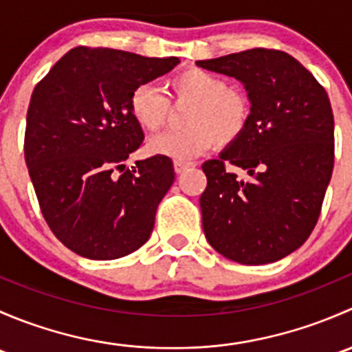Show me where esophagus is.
Returning a JSON list of instances; mask_svg holds the SVG:
<instances>
[{
  "label": "esophagus",
  "instance_id": "obj_1",
  "mask_svg": "<svg viewBox=\"0 0 352 352\" xmlns=\"http://www.w3.org/2000/svg\"><path fill=\"white\" fill-rule=\"evenodd\" d=\"M192 165H194L192 162H184V160H175V162H173V168H175L177 173L186 172V170L190 168Z\"/></svg>",
  "mask_w": 352,
  "mask_h": 352
}]
</instances>
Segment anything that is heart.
I'll return each instance as SVG.
<instances>
[{
    "mask_svg": "<svg viewBox=\"0 0 352 352\" xmlns=\"http://www.w3.org/2000/svg\"><path fill=\"white\" fill-rule=\"evenodd\" d=\"M168 98L177 105H189L184 129L166 131L148 141L151 155L190 160L218 144L235 143L250 120V100L242 88L230 87L221 76L201 67H187L165 83ZM170 101L153 85H141L131 94L129 110L144 131L162 129L170 119Z\"/></svg>",
    "mask_w": 352,
    "mask_h": 352,
    "instance_id": "obj_1",
    "label": "heart"
}]
</instances>
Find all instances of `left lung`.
Returning <instances> with one entry per match:
<instances>
[{"mask_svg":"<svg viewBox=\"0 0 352 352\" xmlns=\"http://www.w3.org/2000/svg\"><path fill=\"white\" fill-rule=\"evenodd\" d=\"M197 66L245 85L242 136L202 163V228L209 245L247 265L276 262L314 232L333 168V113L325 88L293 56L248 49ZM242 168L248 179L234 170Z\"/></svg>","mask_w":352,"mask_h":352,"instance_id":"1","label":"left lung"}]
</instances>
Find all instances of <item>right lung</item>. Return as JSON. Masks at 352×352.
Here are the masks:
<instances>
[{"instance_id": "1", "label": "right lung", "mask_w": 352, "mask_h": 352, "mask_svg": "<svg viewBox=\"0 0 352 352\" xmlns=\"http://www.w3.org/2000/svg\"><path fill=\"white\" fill-rule=\"evenodd\" d=\"M179 63L78 45L34 88L25 163L45 223L74 254L112 261L150 239L175 172L172 160L160 155L126 168L144 140L129 98Z\"/></svg>"}]
</instances>
